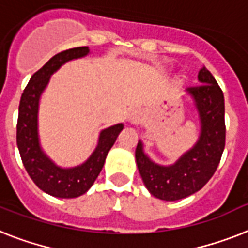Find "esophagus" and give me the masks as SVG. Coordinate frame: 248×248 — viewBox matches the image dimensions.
<instances>
[{
	"mask_svg": "<svg viewBox=\"0 0 248 248\" xmlns=\"http://www.w3.org/2000/svg\"><path fill=\"white\" fill-rule=\"evenodd\" d=\"M144 120V114L141 110H134L130 116V122L132 124H140Z\"/></svg>",
	"mask_w": 248,
	"mask_h": 248,
	"instance_id": "1",
	"label": "esophagus"
}]
</instances>
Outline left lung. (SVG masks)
Masks as SVG:
<instances>
[{
	"label": "left lung",
	"mask_w": 248,
	"mask_h": 248,
	"mask_svg": "<svg viewBox=\"0 0 248 248\" xmlns=\"http://www.w3.org/2000/svg\"><path fill=\"white\" fill-rule=\"evenodd\" d=\"M200 85L187 88L194 96L201 120V135L194 149L174 166L160 167L145 155L141 142L135 150L139 172L153 196L176 201L195 194L215 173L225 146L224 95L206 67L199 71Z\"/></svg>",
	"instance_id": "8db88e82"
}]
</instances>
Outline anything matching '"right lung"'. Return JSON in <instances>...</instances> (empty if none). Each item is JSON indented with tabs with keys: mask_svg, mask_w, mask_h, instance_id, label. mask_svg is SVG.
Segmentation results:
<instances>
[{
	"mask_svg": "<svg viewBox=\"0 0 248 248\" xmlns=\"http://www.w3.org/2000/svg\"><path fill=\"white\" fill-rule=\"evenodd\" d=\"M88 47H76L54 54L43 67H40L31 76L21 94L19 104L16 142L24 167L30 178L40 190L61 199L81 196L89 190L103 168L107 154L124 128V124H120L102 131L95 152L82 166L71 170H62L56 167L40 150L37 132L39 95L47 85L49 76L62 63L72 58L82 57L88 54Z\"/></svg>",
	"mask_w": 248,
	"mask_h": 248,
	"instance_id": "1",
	"label": "right lung"
}]
</instances>
